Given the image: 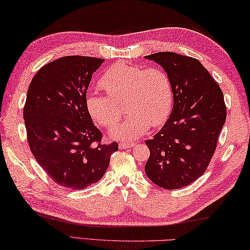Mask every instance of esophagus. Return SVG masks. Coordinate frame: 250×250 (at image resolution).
<instances>
[{"label":"esophagus","instance_id":"obj_1","mask_svg":"<svg viewBox=\"0 0 250 250\" xmlns=\"http://www.w3.org/2000/svg\"><path fill=\"white\" fill-rule=\"evenodd\" d=\"M119 146L121 149H129V147H131L134 145L129 144V142H120Z\"/></svg>","mask_w":250,"mask_h":250}]
</instances>
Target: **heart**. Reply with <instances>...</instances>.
Returning a JSON list of instances; mask_svg holds the SVG:
<instances>
[{"label":"heart","mask_w":250,"mask_h":250,"mask_svg":"<svg viewBox=\"0 0 250 250\" xmlns=\"http://www.w3.org/2000/svg\"><path fill=\"white\" fill-rule=\"evenodd\" d=\"M99 85L106 95L88 90L86 106L91 118L104 127L113 126L121 118L118 104L124 100L128 116L115 125L111 135L122 139H135L149 128L164 123L169 115L174 93L169 75L156 67L119 61L101 75Z\"/></svg>","instance_id":"heart-1"}]
</instances>
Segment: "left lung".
Segmentation results:
<instances>
[{
	"instance_id": "8db88e82",
	"label": "left lung",
	"mask_w": 250,
	"mask_h": 250,
	"mask_svg": "<svg viewBox=\"0 0 250 250\" xmlns=\"http://www.w3.org/2000/svg\"><path fill=\"white\" fill-rule=\"evenodd\" d=\"M168 73L174 93V108L165 125L146 140L150 157L146 176L168 190L189 186L206 171L226 123L227 106L222 90L195 58L171 52L149 56Z\"/></svg>"
}]
</instances>
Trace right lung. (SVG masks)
Returning a JSON list of instances; mask_svg holds the SVG:
<instances>
[{
  "mask_svg": "<svg viewBox=\"0 0 250 250\" xmlns=\"http://www.w3.org/2000/svg\"><path fill=\"white\" fill-rule=\"evenodd\" d=\"M104 59L65 56L43 65L29 86L23 119L30 150L59 186L82 190L98 182L118 142L104 145L86 106L91 76Z\"/></svg>",
  "mask_w": 250,
  "mask_h": 250,
  "instance_id": "add662e5",
  "label": "right lung"
}]
</instances>
